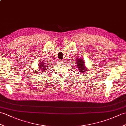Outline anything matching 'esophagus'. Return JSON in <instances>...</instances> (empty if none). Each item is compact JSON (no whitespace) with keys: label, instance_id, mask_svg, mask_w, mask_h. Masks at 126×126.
Returning <instances> with one entry per match:
<instances>
[{"label":"esophagus","instance_id":"obj_1","mask_svg":"<svg viewBox=\"0 0 126 126\" xmlns=\"http://www.w3.org/2000/svg\"><path fill=\"white\" fill-rule=\"evenodd\" d=\"M63 61H61V60H58V63L60 64H63Z\"/></svg>","mask_w":126,"mask_h":126}]
</instances>
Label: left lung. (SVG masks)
Returning <instances> with one entry per match:
<instances>
[{"mask_svg":"<svg viewBox=\"0 0 126 126\" xmlns=\"http://www.w3.org/2000/svg\"><path fill=\"white\" fill-rule=\"evenodd\" d=\"M76 68L77 71L79 72V74H83L85 73L87 71L86 67L85 65V62L82 58H78L76 61Z\"/></svg>","mask_w":126,"mask_h":126,"instance_id":"1","label":"left lung"}]
</instances>
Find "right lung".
Returning a JSON list of instances; mask_svg holds the SVG:
<instances>
[{
    "mask_svg": "<svg viewBox=\"0 0 126 126\" xmlns=\"http://www.w3.org/2000/svg\"><path fill=\"white\" fill-rule=\"evenodd\" d=\"M39 65V68L40 69L39 70H41L42 71H45V70H47L48 69V68H49V66L48 65H50V64H48L47 63H46L44 62H40Z\"/></svg>",
    "mask_w": 126,
    "mask_h": 126,
    "instance_id": "obj_1",
    "label": "right lung"
}]
</instances>
